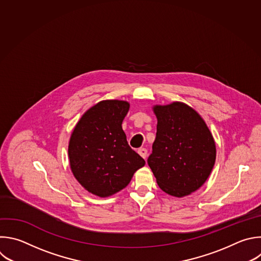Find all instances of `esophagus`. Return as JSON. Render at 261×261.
<instances>
[{
  "label": "esophagus",
  "mask_w": 261,
  "mask_h": 261,
  "mask_svg": "<svg viewBox=\"0 0 261 261\" xmlns=\"http://www.w3.org/2000/svg\"><path fill=\"white\" fill-rule=\"evenodd\" d=\"M138 153L144 159V160H146V158H147V149L146 148H139L138 149Z\"/></svg>",
  "instance_id": "34e87169"
}]
</instances>
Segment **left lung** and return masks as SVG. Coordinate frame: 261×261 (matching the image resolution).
<instances>
[{"mask_svg":"<svg viewBox=\"0 0 261 261\" xmlns=\"http://www.w3.org/2000/svg\"><path fill=\"white\" fill-rule=\"evenodd\" d=\"M152 111L158 124L148 166L163 192L176 198L189 196L213 169L214 138L200 114L184 102L155 105Z\"/></svg>","mask_w":261,"mask_h":261,"instance_id":"8db88e82","label":"left lung"}]
</instances>
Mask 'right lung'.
<instances>
[{
    "mask_svg": "<svg viewBox=\"0 0 261 261\" xmlns=\"http://www.w3.org/2000/svg\"><path fill=\"white\" fill-rule=\"evenodd\" d=\"M130 103L102 100L79 120L68 142L74 178L89 193L108 198L125 189L145 161L128 144L122 128Z\"/></svg>",
    "mask_w": 261,
    "mask_h": 261,
    "instance_id": "1",
    "label": "right lung"
}]
</instances>
